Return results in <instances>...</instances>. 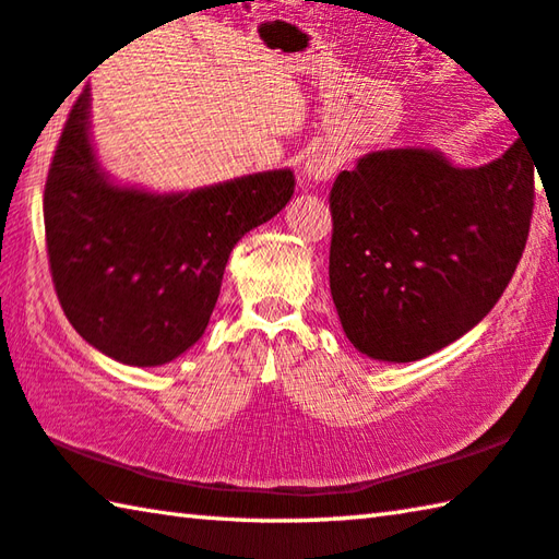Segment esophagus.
Listing matches in <instances>:
<instances>
[{
	"mask_svg": "<svg viewBox=\"0 0 559 559\" xmlns=\"http://www.w3.org/2000/svg\"><path fill=\"white\" fill-rule=\"evenodd\" d=\"M338 166H341V156L336 152L324 150V152H314L309 156L307 164H305V171H307L309 179L329 181L331 176L338 171Z\"/></svg>",
	"mask_w": 559,
	"mask_h": 559,
	"instance_id": "1",
	"label": "esophagus"
}]
</instances>
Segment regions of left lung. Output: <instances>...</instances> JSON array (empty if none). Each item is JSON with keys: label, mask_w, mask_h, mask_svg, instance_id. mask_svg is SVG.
I'll return each mask as SVG.
<instances>
[{"label": "left lung", "mask_w": 559, "mask_h": 559, "mask_svg": "<svg viewBox=\"0 0 559 559\" xmlns=\"http://www.w3.org/2000/svg\"><path fill=\"white\" fill-rule=\"evenodd\" d=\"M533 199L521 140L478 169L388 150L341 171L329 193V282L350 344L407 364L474 329L523 258Z\"/></svg>", "instance_id": "left-lung-1"}]
</instances>
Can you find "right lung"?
I'll list each match as a JSON object with an SVG mask.
<instances>
[{
	"mask_svg": "<svg viewBox=\"0 0 559 559\" xmlns=\"http://www.w3.org/2000/svg\"><path fill=\"white\" fill-rule=\"evenodd\" d=\"M87 87L68 112L44 189L58 301L87 344L162 366L203 336L230 252L295 193L289 169L154 195L105 179L87 140Z\"/></svg>",
	"mask_w": 559,
	"mask_h": 559,
	"instance_id": "right-lung-1",
	"label": "right lung"
}]
</instances>
